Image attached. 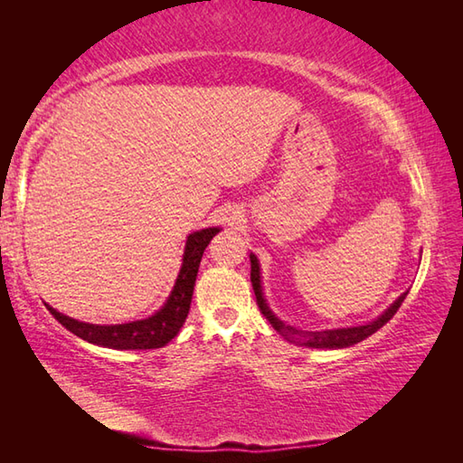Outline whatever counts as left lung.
I'll use <instances>...</instances> for the list:
<instances>
[{
    "label": "left lung",
    "mask_w": 463,
    "mask_h": 463,
    "mask_svg": "<svg viewBox=\"0 0 463 463\" xmlns=\"http://www.w3.org/2000/svg\"><path fill=\"white\" fill-rule=\"evenodd\" d=\"M250 282H252V290L254 297H257V304L260 312L267 317V320L272 324L274 330H279L282 336H287V340L294 342L298 340L300 346H308V348H348L352 344H358L362 340H366L368 336H372L373 332L380 330L383 324H386L394 314L398 312V308L404 302L406 294L404 292L402 297L392 304V307L382 314L378 320H373L366 326H354V328H338V330H324V332H302L297 328H290L284 324L282 320H279L274 314L270 312V308L267 307V300L262 297V288H260V269H259V260L254 254H250Z\"/></svg>",
    "instance_id": "8db88e82"
}]
</instances>
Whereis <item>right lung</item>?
<instances>
[{
  "mask_svg": "<svg viewBox=\"0 0 463 463\" xmlns=\"http://www.w3.org/2000/svg\"><path fill=\"white\" fill-rule=\"evenodd\" d=\"M216 232H219V229H204L189 234L183 254V267L179 272V279L175 282L171 297L165 302V307L149 318L129 324H113V326H99V324H87L69 318L65 314L49 307V304H45V307L61 326H65L69 332H73L75 336L97 344V346L113 350L161 348L179 334L183 322L186 320L203 252L209 247V242Z\"/></svg>",
  "mask_w": 463,
  "mask_h": 463,
  "instance_id": "add662e5",
  "label": "right lung"
}]
</instances>
